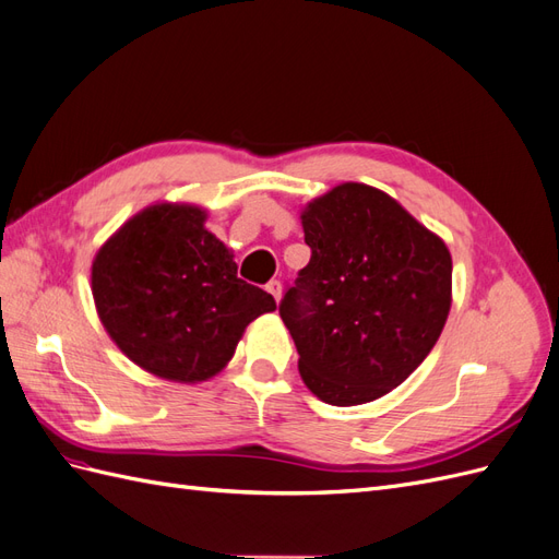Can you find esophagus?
Listing matches in <instances>:
<instances>
[{"mask_svg": "<svg viewBox=\"0 0 559 559\" xmlns=\"http://www.w3.org/2000/svg\"><path fill=\"white\" fill-rule=\"evenodd\" d=\"M265 292H267V294H273V298L280 302V296H282V284H280L277 280H270V282L265 284Z\"/></svg>", "mask_w": 559, "mask_h": 559, "instance_id": "34e87169", "label": "esophagus"}]
</instances>
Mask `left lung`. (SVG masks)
I'll use <instances>...</instances> for the list:
<instances>
[{
    "instance_id": "obj_1",
    "label": "left lung",
    "mask_w": 559,
    "mask_h": 559,
    "mask_svg": "<svg viewBox=\"0 0 559 559\" xmlns=\"http://www.w3.org/2000/svg\"><path fill=\"white\" fill-rule=\"evenodd\" d=\"M300 218L310 263L280 302L300 378L331 405L376 401L427 359L445 326L450 251L366 183L335 186Z\"/></svg>"
}]
</instances>
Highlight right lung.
<instances>
[{
	"mask_svg": "<svg viewBox=\"0 0 559 559\" xmlns=\"http://www.w3.org/2000/svg\"><path fill=\"white\" fill-rule=\"evenodd\" d=\"M93 296L114 343L148 373L177 382L218 373L249 321L277 308L238 277L233 253L191 205L132 216L97 251Z\"/></svg>",
	"mask_w": 559,
	"mask_h": 559,
	"instance_id": "add662e5",
	"label": "right lung"
}]
</instances>
